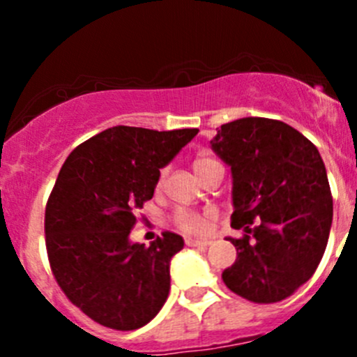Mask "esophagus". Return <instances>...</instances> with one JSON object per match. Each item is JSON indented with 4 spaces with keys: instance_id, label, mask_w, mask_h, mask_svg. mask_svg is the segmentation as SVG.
I'll return each mask as SVG.
<instances>
[{
    "instance_id": "obj_1",
    "label": "esophagus",
    "mask_w": 357,
    "mask_h": 357,
    "mask_svg": "<svg viewBox=\"0 0 357 357\" xmlns=\"http://www.w3.org/2000/svg\"><path fill=\"white\" fill-rule=\"evenodd\" d=\"M186 245L188 247H208L211 245V240H186Z\"/></svg>"
}]
</instances>
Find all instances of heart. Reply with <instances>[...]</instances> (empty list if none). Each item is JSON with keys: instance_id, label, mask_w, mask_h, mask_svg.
<instances>
[{"instance_id": "1", "label": "heart", "mask_w": 357, "mask_h": 357, "mask_svg": "<svg viewBox=\"0 0 357 357\" xmlns=\"http://www.w3.org/2000/svg\"><path fill=\"white\" fill-rule=\"evenodd\" d=\"M212 162H215L214 158L199 157L193 162V169H195V172L199 174L205 165L212 164ZM162 179H164V171H162L160 178H158V183H162ZM176 222L179 225V228L185 229V231L188 233H205L208 229V215L200 214V212L179 211L178 215H176Z\"/></svg>"}]
</instances>
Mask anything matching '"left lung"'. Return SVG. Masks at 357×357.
<instances>
[{
  "instance_id": "obj_1",
  "label": "left lung",
  "mask_w": 357,
  "mask_h": 357,
  "mask_svg": "<svg viewBox=\"0 0 357 357\" xmlns=\"http://www.w3.org/2000/svg\"><path fill=\"white\" fill-rule=\"evenodd\" d=\"M211 149L231 171L236 261L222 271L229 290L257 304L278 302L318 268L333 218L325 162L282 121L243 117L222 124Z\"/></svg>"
}]
</instances>
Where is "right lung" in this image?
I'll return each mask as SVG.
<instances>
[{
    "label": "right lung",
    "mask_w": 357,
    "mask_h": 357,
    "mask_svg": "<svg viewBox=\"0 0 357 357\" xmlns=\"http://www.w3.org/2000/svg\"><path fill=\"white\" fill-rule=\"evenodd\" d=\"M197 132L115 126L81 143L60 169L45 215L50 264L68 301L100 325L142 328L167 301L169 266L185 240L164 231L145 247L129 235L160 169Z\"/></svg>",
    "instance_id": "add662e5"
}]
</instances>
